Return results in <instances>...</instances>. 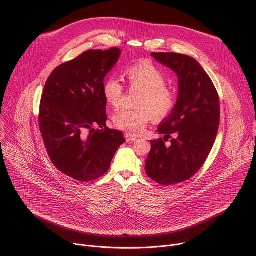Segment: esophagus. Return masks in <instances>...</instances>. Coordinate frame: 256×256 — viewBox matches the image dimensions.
<instances>
[{"label":"esophagus","mask_w":256,"mask_h":256,"mask_svg":"<svg viewBox=\"0 0 256 256\" xmlns=\"http://www.w3.org/2000/svg\"><path fill=\"white\" fill-rule=\"evenodd\" d=\"M124 136H126V140L128 142H134V140H136V136H132V134H126Z\"/></svg>","instance_id":"esophagus-1"}]
</instances>
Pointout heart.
<instances>
[{
	"instance_id": "obj_1",
	"label": "heart",
	"mask_w": 256,
	"mask_h": 256,
	"mask_svg": "<svg viewBox=\"0 0 256 256\" xmlns=\"http://www.w3.org/2000/svg\"><path fill=\"white\" fill-rule=\"evenodd\" d=\"M126 76L130 90H140L136 109H122L114 116L116 128L130 134H140L153 118L159 122L166 120L176 104L175 91L166 85L161 68L151 62L142 60L128 66ZM102 94L108 105L118 108L124 95V87L116 77L107 78L102 85Z\"/></svg>"
}]
</instances>
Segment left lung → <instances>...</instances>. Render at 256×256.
I'll return each mask as SVG.
<instances>
[{
  "label": "left lung",
  "mask_w": 256,
  "mask_h": 256,
  "mask_svg": "<svg viewBox=\"0 0 256 256\" xmlns=\"http://www.w3.org/2000/svg\"><path fill=\"white\" fill-rule=\"evenodd\" d=\"M151 56L178 76L176 105L158 128V132L165 134L164 140H151L144 166L152 180L168 186L192 178L208 159L220 124V99L210 78L194 58L174 52ZM168 138H172L169 148L164 146Z\"/></svg>",
  "instance_id": "left-lung-1"
}]
</instances>
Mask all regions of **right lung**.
I'll use <instances>...</instances> for the list:
<instances>
[{
    "label": "right lung",
    "instance_id": "1",
    "mask_svg": "<svg viewBox=\"0 0 256 256\" xmlns=\"http://www.w3.org/2000/svg\"><path fill=\"white\" fill-rule=\"evenodd\" d=\"M120 50H91L56 66L40 100L38 124L52 164L66 176L88 182L103 176L126 142L106 126L102 85ZM100 128L95 130L94 126Z\"/></svg>",
    "mask_w": 256,
    "mask_h": 256
}]
</instances>
